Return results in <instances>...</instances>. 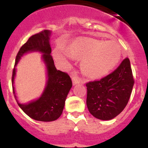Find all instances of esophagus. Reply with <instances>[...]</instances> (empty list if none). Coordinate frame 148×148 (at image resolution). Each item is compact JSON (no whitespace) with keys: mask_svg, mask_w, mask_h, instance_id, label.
I'll return each instance as SVG.
<instances>
[{"mask_svg":"<svg viewBox=\"0 0 148 148\" xmlns=\"http://www.w3.org/2000/svg\"><path fill=\"white\" fill-rule=\"evenodd\" d=\"M72 81H73V85H75V84H84L83 80H82L81 78H78L76 76L72 77Z\"/></svg>","mask_w":148,"mask_h":148,"instance_id":"esophagus-1","label":"esophagus"}]
</instances>
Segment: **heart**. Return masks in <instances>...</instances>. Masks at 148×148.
<instances>
[{"mask_svg": "<svg viewBox=\"0 0 148 148\" xmlns=\"http://www.w3.org/2000/svg\"><path fill=\"white\" fill-rule=\"evenodd\" d=\"M69 51L73 58H82V71L92 79L108 75L121 58V47L116 40L103 41L91 38H79L73 41ZM55 56L58 61L64 60L59 53H56Z\"/></svg>", "mask_w": 148, "mask_h": 148, "instance_id": "1", "label": "heart"}]
</instances>
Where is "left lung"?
<instances>
[{
	"instance_id": "obj_1",
	"label": "left lung",
	"mask_w": 148,
	"mask_h": 148,
	"mask_svg": "<svg viewBox=\"0 0 148 148\" xmlns=\"http://www.w3.org/2000/svg\"><path fill=\"white\" fill-rule=\"evenodd\" d=\"M133 84L130 62L127 58L110 75L86 84L89 112L100 120L114 119L126 107Z\"/></svg>"
}]
</instances>
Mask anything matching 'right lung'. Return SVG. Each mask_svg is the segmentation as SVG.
<instances>
[{"label":"right lung","instance_id":"obj_1","mask_svg":"<svg viewBox=\"0 0 148 148\" xmlns=\"http://www.w3.org/2000/svg\"><path fill=\"white\" fill-rule=\"evenodd\" d=\"M51 34L50 30H44L31 36L22 46L16 56L12 78L13 93L18 106L30 118L40 121H53L59 118L64 108L66 96L73 86L71 78L67 73L57 70L55 66L54 61L50 55L52 51L49 43ZM35 51L42 54V59L45 64L48 80L40 97L22 104L17 100L14 87L16 66L24 54Z\"/></svg>","mask_w":148,"mask_h":148}]
</instances>
